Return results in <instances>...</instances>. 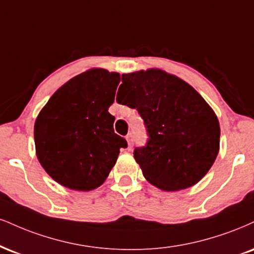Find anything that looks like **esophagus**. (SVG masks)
Instances as JSON below:
<instances>
[{"label":"esophagus","instance_id":"34e87169","mask_svg":"<svg viewBox=\"0 0 254 254\" xmlns=\"http://www.w3.org/2000/svg\"><path fill=\"white\" fill-rule=\"evenodd\" d=\"M127 145H129V148H132V145H133L132 133H129V135L127 136Z\"/></svg>","mask_w":254,"mask_h":254}]
</instances>
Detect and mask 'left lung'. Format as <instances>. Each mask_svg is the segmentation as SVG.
I'll use <instances>...</instances> for the list:
<instances>
[{"label": "left lung", "mask_w": 254, "mask_h": 254, "mask_svg": "<svg viewBox=\"0 0 254 254\" xmlns=\"http://www.w3.org/2000/svg\"><path fill=\"white\" fill-rule=\"evenodd\" d=\"M122 81L125 92L117 93V102L138 111L149 136L133 151L145 179L167 191L196 185L219 152L212 108L190 85L162 69L123 74Z\"/></svg>", "instance_id": "obj_1"}]
</instances>
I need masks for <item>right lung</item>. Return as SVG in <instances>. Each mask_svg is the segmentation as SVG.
Wrapping results in <instances>:
<instances>
[{"instance_id":"right-lung-1","label":"right lung","mask_w":254,"mask_h":254,"mask_svg":"<svg viewBox=\"0 0 254 254\" xmlns=\"http://www.w3.org/2000/svg\"><path fill=\"white\" fill-rule=\"evenodd\" d=\"M121 75L92 68L72 78L40 111L34 125L36 156L46 173L61 186L92 190L103 185L127 148L114 131L109 108Z\"/></svg>"}]
</instances>
